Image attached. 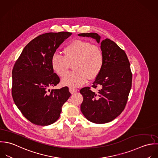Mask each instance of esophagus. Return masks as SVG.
Here are the masks:
<instances>
[{
    "mask_svg": "<svg viewBox=\"0 0 158 158\" xmlns=\"http://www.w3.org/2000/svg\"><path fill=\"white\" fill-rule=\"evenodd\" d=\"M69 92H70L71 94H75L76 92H77V90L76 89H75V88L70 87V88L69 89Z\"/></svg>",
    "mask_w": 158,
    "mask_h": 158,
    "instance_id": "esophagus-1",
    "label": "esophagus"
}]
</instances>
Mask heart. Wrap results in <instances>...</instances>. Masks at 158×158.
<instances>
[{
	"mask_svg": "<svg viewBox=\"0 0 158 158\" xmlns=\"http://www.w3.org/2000/svg\"><path fill=\"white\" fill-rule=\"evenodd\" d=\"M64 57L54 54L51 58L52 70L59 76L67 73L69 64L73 63L74 72L64 76L62 84L70 87H78L88 79H93L101 72L104 63V56L101 48L88 41L75 40L63 49Z\"/></svg>",
	"mask_w": 158,
	"mask_h": 158,
	"instance_id": "heart-1",
	"label": "heart"
}]
</instances>
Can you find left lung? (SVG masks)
I'll return each mask as SVG.
<instances>
[{
  "instance_id": "8db88e82",
  "label": "left lung",
  "mask_w": 158,
  "mask_h": 158,
  "mask_svg": "<svg viewBox=\"0 0 158 158\" xmlns=\"http://www.w3.org/2000/svg\"><path fill=\"white\" fill-rule=\"evenodd\" d=\"M80 36L91 37L98 43L104 56V63L96 76L92 87L94 92L86 87L80 90L83 96L81 110L91 122L102 124L110 122L124 110L132 85V73L125 52L115 42L106 38L101 40L96 33L78 34Z\"/></svg>"
}]
</instances>
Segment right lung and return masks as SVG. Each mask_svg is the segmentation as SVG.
<instances>
[{"label": "right lung", "mask_w": 158, "mask_h": 158, "mask_svg": "<svg viewBox=\"0 0 158 158\" xmlns=\"http://www.w3.org/2000/svg\"><path fill=\"white\" fill-rule=\"evenodd\" d=\"M71 34L50 32L39 35L25 46L15 63L13 99L23 115L35 125L47 126L56 122L71 96L67 87L48 92L60 82L51 67V58Z\"/></svg>", "instance_id": "add662e5"}]
</instances>
